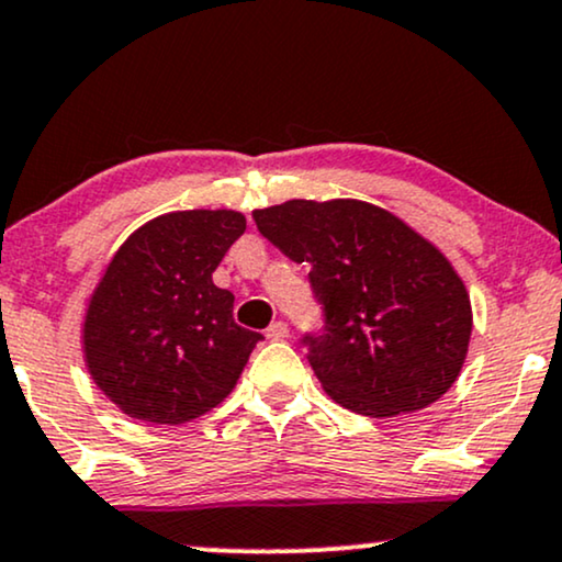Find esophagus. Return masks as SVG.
Segmentation results:
<instances>
[{"label": "esophagus", "instance_id": "obj_1", "mask_svg": "<svg viewBox=\"0 0 562 562\" xmlns=\"http://www.w3.org/2000/svg\"><path fill=\"white\" fill-rule=\"evenodd\" d=\"M266 336L270 338V341H283V338H289V325L283 323V321L270 323L268 330H266Z\"/></svg>", "mask_w": 562, "mask_h": 562}]
</instances>
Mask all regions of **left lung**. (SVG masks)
<instances>
[{
  "label": "left lung",
  "instance_id": "8db88e82",
  "mask_svg": "<svg viewBox=\"0 0 562 562\" xmlns=\"http://www.w3.org/2000/svg\"><path fill=\"white\" fill-rule=\"evenodd\" d=\"M270 245L310 266L323 325L302 344L325 393L364 417L438 401L459 378L472 304L450 262L383 207L289 200L255 211Z\"/></svg>",
  "mask_w": 562,
  "mask_h": 562
}]
</instances>
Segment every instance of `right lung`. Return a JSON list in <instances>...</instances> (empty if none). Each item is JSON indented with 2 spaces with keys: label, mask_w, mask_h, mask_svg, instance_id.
<instances>
[{
  "label": "right lung",
  "mask_w": 562,
  "mask_h": 562,
  "mask_svg": "<svg viewBox=\"0 0 562 562\" xmlns=\"http://www.w3.org/2000/svg\"><path fill=\"white\" fill-rule=\"evenodd\" d=\"M245 228L234 211L169 213L109 262L86 315V362L124 414L182 425L232 393L262 334L234 323L213 270Z\"/></svg>",
  "instance_id": "right-lung-1"
}]
</instances>
